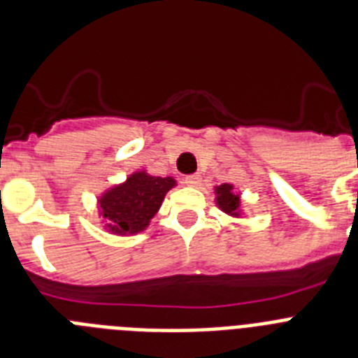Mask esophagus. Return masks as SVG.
<instances>
[{
    "mask_svg": "<svg viewBox=\"0 0 358 358\" xmlns=\"http://www.w3.org/2000/svg\"><path fill=\"white\" fill-rule=\"evenodd\" d=\"M185 186H189V188H199L202 185V177L201 176H188L182 179Z\"/></svg>",
    "mask_w": 358,
    "mask_h": 358,
    "instance_id": "1",
    "label": "esophagus"
}]
</instances>
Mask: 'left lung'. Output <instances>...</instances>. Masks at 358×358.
<instances>
[{"mask_svg": "<svg viewBox=\"0 0 358 358\" xmlns=\"http://www.w3.org/2000/svg\"><path fill=\"white\" fill-rule=\"evenodd\" d=\"M215 204L218 210L224 211L231 218H243V202L242 194L235 188V185L222 182V185L215 186Z\"/></svg>", "mask_w": 358, "mask_h": 358, "instance_id": "obj_1", "label": "left lung"}]
</instances>
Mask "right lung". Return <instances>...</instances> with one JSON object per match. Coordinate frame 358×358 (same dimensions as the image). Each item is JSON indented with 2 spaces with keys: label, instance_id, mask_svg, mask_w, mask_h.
I'll list each match as a JSON object with an SVG mask.
<instances>
[{
  "label": "right lung",
  "instance_id": "obj_1",
  "mask_svg": "<svg viewBox=\"0 0 358 358\" xmlns=\"http://www.w3.org/2000/svg\"><path fill=\"white\" fill-rule=\"evenodd\" d=\"M173 177L150 176L136 170L123 182L110 186L96 197L98 217L110 235L131 236L145 231L159 211L164 195L176 188Z\"/></svg>",
  "mask_w": 358,
  "mask_h": 358
}]
</instances>
